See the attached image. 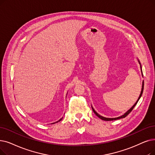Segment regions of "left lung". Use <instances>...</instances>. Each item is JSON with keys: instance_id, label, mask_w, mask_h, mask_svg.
Returning <instances> with one entry per match:
<instances>
[{"instance_id": "left-lung-1", "label": "left lung", "mask_w": 155, "mask_h": 155, "mask_svg": "<svg viewBox=\"0 0 155 155\" xmlns=\"http://www.w3.org/2000/svg\"><path fill=\"white\" fill-rule=\"evenodd\" d=\"M143 90H144V82H143V86H142V90H141V92H140V96H139V98H138V99H137V101H136V103L134 104V106L131 107V108L129 110H128L124 115H123L122 116H121V117H117V118H105V117H102V116H101V115H99V114L94 110V108L93 107H92V110H93V111H94V113L96 114V115L97 116V117H98L100 119H101V120H105V121H111V120H118V119H120V118H125V117H126L128 115H129V114L132 111V110L134 109V107H135V106L136 105V104L137 103V102H138V101L139 100V99L140 98V97H141V96H142V94H143Z\"/></svg>"}]
</instances>
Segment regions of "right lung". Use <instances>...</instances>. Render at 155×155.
<instances>
[{
    "mask_svg": "<svg viewBox=\"0 0 155 155\" xmlns=\"http://www.w3.org/2000/svg\"><path fill=\"white\" fill-rule=\"evenodd\" d=\"M61 120H62V118H61V119H60V120H59V121H58V122H59V121H61Z\"/></svg>",
    "mask_w": 155,
    "mask_h": 155,
    "instance_id": "right-lung-1",
    "label": "right lung"
}]
</instances>
